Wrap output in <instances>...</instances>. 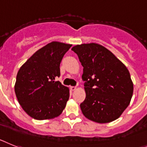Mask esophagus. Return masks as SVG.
Listing matches in <instances>:
<instances>
[{
  "label": "esophagus",
  "mask_w": 147,
  "mask_h": 147,
  "mask_svg": "<svg viewBox=\"0 0 147 147\" xmlns=\"http://www.w3.org/2000/svg\"><path fill=\"white\" fill-rule=\"evenodd\" d=\"M76 89H77V88L75 87V86H71V87H70V89H71L72 91H75Z\"/></svg>",
  "instance_id": "obj_1"
}]
</instances>
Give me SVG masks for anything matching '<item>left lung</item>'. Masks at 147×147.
I'll return each instance as SVG.
<instances>
[{
  "mask_svg": "<svg viewBox=\"0 0 147 147\" xmlns=\"http://www.w3.org/2000/svg\"><path fill=\"white\" fill-rule=\"evenodd\" d=\"M72 50L84 67L86 98L80 105L83 115L98 123L118 119L133 94V83L127 66L98 43H83Z\"/></svg>",
  "mask_w": 147,
  "mask_h": 147,
  "instance_id": "1",
  "label": "left lung"
}]
</instances>
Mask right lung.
I'll list each match as a JSON object with an SVG mask.
<instances>
[{
    "label": "right lung",
    "instance_id": "obj_1",
    "mask_svg": "<svg viewBox=\"0 0 147 147\" xmlns=\"http://www.w3.org/2000/svg\"><path fill=\"white\" fill-rule=\"evenodd\" d=\"M71 47L72 44L51 42L36 51L18 70L15 95L31 118L52 119L65 109L69 89L55 80L60 76V63Z\"/></svg>",
    "mask_w": 147,
    "mask_h": 147
}]
</instances>
